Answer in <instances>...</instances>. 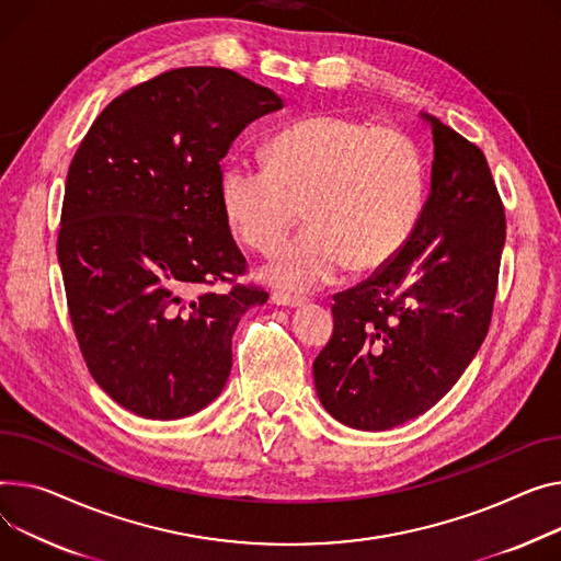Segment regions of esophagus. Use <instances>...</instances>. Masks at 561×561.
I'll return each mask as SVG.
<instances>
[{
	"label": "esophagus",
	"instance_id": "obj_1",
	"mask_svg": "<svg viewBox=\"0 0 561 561\" xmlns=\"http://www.w3.org/2000/svg\"><path fill=\"white\" fill-rule=\"evenodd\" d=\"M271 302L277 305V307H288V309H297V307L305 305L302 297H295V295H288V293H282V290H275L271 295Z\"/></svg>",
	"mask_w": 561,
	"mask_h": 561
}]
</instances>
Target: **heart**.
Listing matches in <instances>:
<instances>
[{
  "instance_id": "heart-1",
  "label": "heart",
  "mask_w": 561,
  "mask_h": 561,
  "mask_svg": "<svg viewBox=\"0 0 561 561\" xmlns=\"http://www.w3.org/2000/svg\"><path fill=\"white\" fill-rule=\"evenodd\" d=\"M424 164L405 135L345 115H311L275 133L266 164L232 158L218 194L237 237L271 252L305 216L309 226L261 268L286 290H313L383 268L413 237L424 209Z\"/></svg>"
}]
</instances>
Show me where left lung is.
I'll list each match as a JSON object with an SVG mask.
<instances>
[{
  "label": "left lung",
  "mask_w": 561,
  "mask_h": 561,
  "mask_svg": "<svg viewBox=\"0 0 561 561\" xmlns=\"http://www.w3.org/2000/svg\"><path fill=\"white\" fill-rule=\"evenodd\" d=\"M431 192L401 252L333 297V333L313 360L318 399L358 431L424 415L488 335L505 211L482 151L431 115Z\"/></svg>",
  "instance_id": "left-lung-1"
}]
</instances>
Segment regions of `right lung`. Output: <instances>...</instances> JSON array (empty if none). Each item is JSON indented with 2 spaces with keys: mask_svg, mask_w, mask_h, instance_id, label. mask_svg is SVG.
Listing matches in <instances>:
<instances>
[{
  "mask_svg": "<svg viewBox=\"0 0 561 561\" xmlns=\"http://www.w3.org/2000/svg\"><path fill=\"white\" fill-rule=\"evenodd\" d=\"M284 101L232 69L182 67L112 101L81 141L58 232L69 318L90 375L144 420H182L228 383L256 286L220 205V160Z\"/></svg>",
  "mask_w": 561,
  "mask_h": 561,
  "instance_id": "obj_1",
  "label": "right lung"
}]
</instances>
